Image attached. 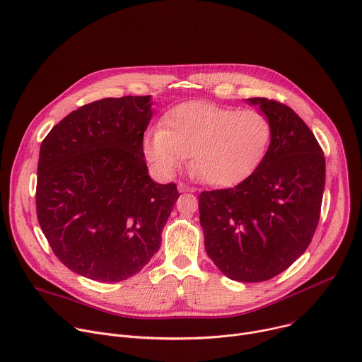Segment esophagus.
Segmentation results:
<instances>
[{
  "mask_svg": "<svg viewBox=\"0 0 362 362\" xmlns=\"http://www.w3.org/2000/svg\"><path fill=\"white\" fill-rule=\"evenodd\" d=\"M177 189H179V192H194V189L192 186L185 185V183H179Z\"/></svg>",
  "mask_w": 362,
  "mask_h": 362,
  "instance_id": "obj_1",
  "label": "esophagus"
}]
</instances>
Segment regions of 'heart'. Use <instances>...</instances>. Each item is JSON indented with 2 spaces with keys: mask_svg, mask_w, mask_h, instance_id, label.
<instances>
[{
  "mask_svg": "<svg viewBox=\"0 0 362 362\" xmlns=\"http://www.w3.org/2000/svg\"><path fill=\"white\" fill-rule=\"evenodd\" d=\"M272 139L273 124L264 112L192 101L164 115L161 128L146 134L143 148L164 177L172 176L189 156V166L204 182L228 186L252 173Z\"/></svg>",
  "mask_w": 362,
  "mask_h": 362,
  "instance_id": "heart-1",
  "label": "heart"
}]
</instances>
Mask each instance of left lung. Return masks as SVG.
Segmentation results:
<instances>
[{"instance_id": "1", "label": "left lung", "mask_w": 362, "mask_h": 362, "mask_svg": "<svg viewBox=\"0 0 362 362\" xmlns=\"http://www.w3.org/2000/svg\"><path fill=\"white\" fill-rule=\"evenodd\" d=\"M273 124L270 147L257 169L229 189L199 194L205 250L231 280L266 281L309 247L320 216L325 156L291 108L248 98Z\"/></svg>"}]
</instances>
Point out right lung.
<instances>
[{"instance_id":"1","label":"right lung","mask_w":362,"mask_h":362,"mask_svg":"<svg viewBox=\"0 0 362 362\" xmlns=\"http://www.w3.org/2000/svg\"><path fill=\"white\" fill-rule=\"evenodd\" d=\"M151 96L105 98L56 124L40 146L36 208L56 257L86 279L115 283L158 251L179 198L150 179L143 151Z\"/></svg>"}]
</instances>
